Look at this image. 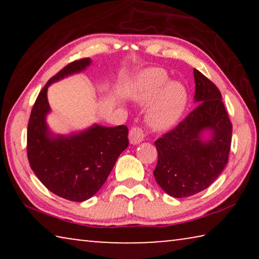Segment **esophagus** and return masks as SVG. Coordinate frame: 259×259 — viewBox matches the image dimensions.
<instances>
[{"label":"esophagus","mask_w":259,"mask_h":259,"mask_svg":"<svg viewBox=\"0 0 259 259\" xmlns=\"http://www.w3.org/2000/svg\"><path fill=\"white\" fill-rule=\"evenodd\" d=\"M145 137V133L140 126H133L129 131V140L131 144H139Z\"/></svg>","instance_id":"obj_1"}]
</instances>
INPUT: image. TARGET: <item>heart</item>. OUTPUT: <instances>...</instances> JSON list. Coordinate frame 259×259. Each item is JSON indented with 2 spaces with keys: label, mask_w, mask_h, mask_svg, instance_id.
<instances>
[{
  "label": "heart",
  "mask_w": 259,
  "mask_h": 259,
  "mask_svg": "<svg viewBox=\"0 0 259 259\" xmlns=\"http://www.w3.org/2000/svg\"><path fill=\"white\" fill-rule=\"evenodd\" d=\"M135 97L142 104L151 103L146 119L156 130H166L176 124L187 102L185 89L178 83H168V76L160 68L148 69L139 76Z\"/></svg>",
  "instance_id": "1"
}]
</instances>
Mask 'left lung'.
<instances>
[{
    "instance_id": "left-lung-1",
    "label": "left lung",
    "mask_w": 259,
    "mask_h": 259,
    "mask_svg": "<svg viewBox=\"0 0 259 259\" xmlns=\"http://www.w3.org/2000/svg\"><path fill=\"white\" fill-rule=\"evenodd\" d=\"M194 81L198 106L154 143L157 164L153 175L174 198H187L208 188L229 162L232 123L221 91L198 69ZM205 128H211L214 135L202 142L199 135Z\"/></svg>"
}]
</instances>
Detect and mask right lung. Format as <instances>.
Masks as SVG:
<instances>
[{
  "label": "right lung",
  "mask_w": 259,
  "mask_h": 259,
  "mask_svg": "<svg viewBox=\"0 0 259 259\" xmlns=\"http://www.w3.org/2000/svg\"><path fill=\"white\" fill-rule=\"evenodd\" d=\"M89 65V58L74 60L52 76L35 100L27 126L30 168L50 192L74 202L90 199L100 190L117 157L129 145L125 125H94L69 137H49L46 123V115L50 111L48 87Z\"/></svg>",
  "instance_id": "obj_1"
}]
</instances>
